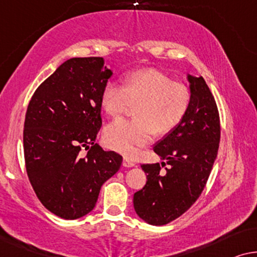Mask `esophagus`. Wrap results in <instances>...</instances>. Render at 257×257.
Here are the masks:
<instances>
[{"label": "esophagus", "instance_id": "esophagus-1", "mask_svg": "<svg viewBox=\"0 0 257 257\" xmlns=\"http://www.w3.org/2000/svg\"><path fill=\"white\" fill-rule=\"evenodd\" d=\"M123 166H125V168H132V166H135V163L132 160H129V158L124 157L123 158Z\"/></svg>", "mask_w": 257, "mask_h": 257}]
</instances>
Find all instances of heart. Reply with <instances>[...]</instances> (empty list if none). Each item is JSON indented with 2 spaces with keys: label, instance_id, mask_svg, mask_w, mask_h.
I'll return each instance as SVG.
<instances>
[{
  "label": "heart",
  "instance_id": "1",
  "mask_svg": "<svg viewBox=\"0 0 257 257\" xmlns=\"http://www.w3.org/2000/svg\"><path fill=\"white\" fill-rule=\"evenodd\" d=\"M190 88L171 75L149 67L124 74L123 86L104 85L101 106L110 116L134 109L133 120L118 118L103 130V142L111 150L133 156L153 140L154 133L166 135L182 123L191 103Z\"/></svg>",
  "mask_w": 257,
  "mask_h": 257
}]
</instances>
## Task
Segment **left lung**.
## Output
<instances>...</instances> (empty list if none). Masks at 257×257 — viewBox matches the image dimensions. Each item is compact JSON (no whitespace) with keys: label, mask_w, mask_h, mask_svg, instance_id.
<instances>
[{"label":"left lung","mask_w":257,"mask_h":257,"mask_svg":"<svg viewBox=\"0 0 257 257\" xmlns=\"http://www.w3.org/2000/svg\"><path fill=\"white\" fill-rule=\"evenodd\" d=\"M191 103L178 127L156 143L162 166L143 164L147 183L134 194V208L150 225L162 226L184 214L205 189L220 142V117L204 78L189 75ZM168 164L166 172L161 167Z\"/></svg>","instance_id":"1"}]
</instances>
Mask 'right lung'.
<instances>
[{
    "instance_id": "obj_1",
    "label": "right lung",
    "mask_w": 257,
    "mask_h": 257,
    "mask_svg": "<svg viewBox=\"0 0 257 257\" xmlns=\"http://www.w3.org/2000/svg\"><path fill=\"white\" fill-rule=\"evenodd\" d=\"M110 75L101 57L71 58L29 102L23 130L27 175L39 201L63 219L91 212L102 184L122 163L121 155L95 143L102 125L101 92Z\"/></svg>"
}]
</instances>
